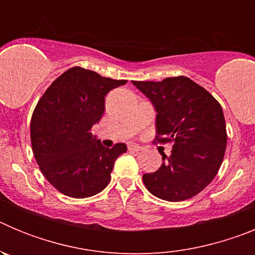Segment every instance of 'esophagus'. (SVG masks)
Masks as SVG:
<instances>
[{
  "instance_id": "1",
  "label": "esophagus",
  "mask_w": 255,
  "mask_h": 255,
  "mask_svg": "<svg viewBox=\"0 0 255 255\" xmlns=\"http://www.w3.org/2000/svg\"><path fill=\"white\" fill-rule=\"evenodd\" d=\"M143 148L139 147L138 144H129V150H134V152H139V150H141Z\"/></svg>"
}]
</instances>
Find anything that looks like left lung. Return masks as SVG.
Instances as JSON below:
<instances>
[{"instance_id": "8db88e82", "label": "left lung", "mask_w": 255, "mask_h": 255, "mask_svg": "<svg viewBox=\"0 0 255 255\" xmlns=\"http://www.w3.org/2000/svg\"><path fill=\"white\" fill-rule=\"evenodd\" d=\"M132 84L154 106L155 140L172 143L170 157L162 154L161 167L144 173V185L168 202L194 197L215 179L224 161L227 134L222 107L186 76Z\"/></svg>"}]
</instances>
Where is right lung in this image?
Wrapping results in <instances>:
<instances>
[{
  "label": "right lung",
  "instance_id": "add662e5",
  "mask_svg": "<svg viewBox=\"0 0 255 255\" xmlns=\"http://www.w3.org/2000/svg\"><path fill=\"white\" fill-rule=\"evenodd\" d=\"M126 80L103 78L83 67L58 76L37 103L30 121L31 148L49 184L71 198L102 191L124 143L106 148L91 132L105 112V97Z\"/></svg>",
  "mask_w": 255,
  "mask_h": 255
}]
</instances>
